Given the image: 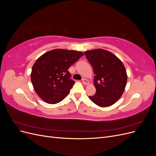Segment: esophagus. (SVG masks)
<instances>
[{
	"label": "esophagus",
	"instance_id": "34e87169",
	"mask_svg": "<svg viewBox=\"0 0 156 156\" xmlns=\"http://www.w3.org/2000/svg\"><path fill=\"white\" fill-rule=\"evenodd\" d=\"M89 83V81L86 79H83V84H84V85H87V84Z\"/></svg>",
	"mask_w": 156,
	"mask_h": 156
}]
</instances>
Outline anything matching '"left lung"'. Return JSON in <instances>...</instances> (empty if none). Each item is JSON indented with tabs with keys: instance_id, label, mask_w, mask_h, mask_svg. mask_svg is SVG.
<instances>
[{
	"instance_id": "8db88e82",
	"label": "left lung",
	"mask_w": 156,
	"mask_h": 156,
	"mask_svg": "<svg viewBox=\"0 0 156 156\" xmlns=\"http://www.w3.org/2000/svg\"><path fill=\"white\" fill-rule=\"evenodd\" d=\"M94 69L96 92L89 96L97 105L105 107L115 103L123 94L127 80L124 66L116 55L102 49L85 51Z\"/></svg>"
}]
</instances>
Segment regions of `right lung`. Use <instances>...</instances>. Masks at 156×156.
Listing matches in <instances>:
<instances>
[{
	"mask_svg": "<svg viewBox=\"0 0 156 156\" xmlns=\"http://www.w3.org/2000/svg\"><path fill=\"white\" fill-rule=\"evenodd\" d=\"M83 55L81 51L56 49L36 60L30 79L35 92L42 100L56 104L64 100L75 83L69 79L68 69Z\"/></svg>",
	"mask_w": 156,
	"mask_h": 156,
	"instance_id": "1",
	"label": "right lung"
}]
</instances>
